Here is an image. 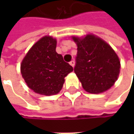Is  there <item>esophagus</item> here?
Masks as SVG:
<instances>
[{"label":"esophagus","instance_id":"esophagus-1","mask_svg":"<svg viewBox=\"0 0 134 134\" xmlns=\"http://www.w3.org/2000/svg\"><path fill=\"white\" fill-rule=\"evenodd\" d=\"M69 64L71 65L72 67H74V66H75V61H74V60H71V62H70V63H69Z\"/></svg>","mask_w":134,"mask_h":134}]
</instances>
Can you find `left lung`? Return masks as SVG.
Returning a JSON list of instances; mask_svg holds the SVG:
<instances>
[{
  "label": "left lung",
  "mask_w": 134,
  "mask_h": 134,
  "mask_svg": "<svg viewBox=\"0 0 134 134\" xmlns=\"http://www.w3.org/2000/svg\"><path fill=\"white\" fill-rule=\"evenodd\" d=\"M77 45L75 74L83 88L90 93L109 90L119 74L120 61L109 44L93 35L83 39L73 37Z\"/></svg>",
  "instance_id": "1"
}]
</instances>
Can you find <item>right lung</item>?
<instances>
[{"label":"right lung","mask_w":134,"mask_h":134,"mask_svg":"<svg viewBox=\"0 0 134 134\" xmlns=\"http://www.w3.org/2000/svg\"><path fill=\"white\" fill-rule=\"evenodd\" d=\"M56 39L44 36L30 48L21 63L22 77L36 93L57 94L63 88L65 77L73 71V67L56 52Z\"/></svg>","instance_id":"right-lung-1"}]
</instances>
